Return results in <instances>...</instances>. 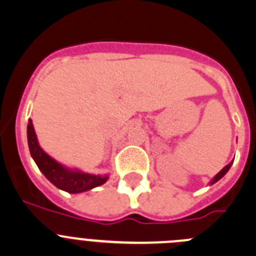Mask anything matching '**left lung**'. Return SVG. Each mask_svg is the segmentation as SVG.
<instances>
[{
	"instance_id": "obj_1",
	"label": "left lung",
	"mask_w": 256,
	"mask_h": 256,
	"mask_svg": "<svg viewBox=\"0 0 256 256\" xmlns=\"http://www.w3.org/2000/svg\"><path fill=\"white\" fill-rule=\"evenodd\" d=\"M232 162H234V161H231V162H230V164H228V165H226V166H224V168H222V170H221V171H220L218 174H217V175H216V176H214V178H213V179H212V182H210V184H214V182H218V180H220V179H221V178H222V176H224V174H226L227 171H228V170H230V168H231Z\"/></svg>"
}]
</instances>
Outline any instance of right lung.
<instances>
[{
    "instance_id": "right-lung-1",
    "label": "right lung",
    "mask_w": 256,
    "mask_h": 256,
    "mask_svg": "<svg viewBox=\"0 0 256 256\" xmlns=\"http://www.w3.org/2000/svg\"><path fill=\"white\" fill-rule=\"evenodd\" d=\"M28 144L32 157L34 158L35 164L44 176L56 186L68 193H81V192L90 190L92 188L99 186L104 184L108 180V176H99V175L84 174L80 171H71L68 168H63L60 164L54 161L50 156L46 154L40 146L38 144L36 136L34 132L32 122L29 119L28 123Z\"/></svg>"
}]
</instances>
